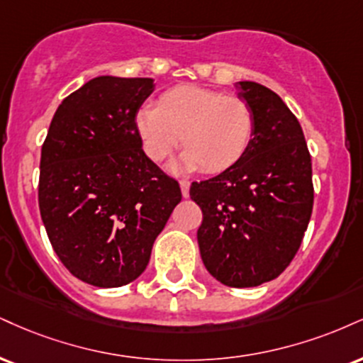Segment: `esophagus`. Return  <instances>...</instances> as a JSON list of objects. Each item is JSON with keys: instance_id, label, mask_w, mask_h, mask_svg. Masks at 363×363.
I'll use <instances>...</instances> for the list:
<instances>
[{"instance_id": "34e87169", "label": "esophagus", "mask_w": 363, "mask_h": 363, "mask_svg": "<svg viewBox=\"0 0 363 363\" xmlns=\"http://www.w3.org/2000/svg\"><path fill=\"white\" fill-rule=\"evenodd\" d=\"M179 184H181L182 196H184V198H187V196H189V186H191V182H189V181H181V182H179Z\"/></svg>"}]
</instances>
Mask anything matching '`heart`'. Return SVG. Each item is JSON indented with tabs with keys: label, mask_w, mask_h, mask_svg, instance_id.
I'll return each mask as SVG.
<instances>
[{
	"label": "heart",
	"mask_w": 363,
	"mask_h": 363,
	"mask_svg": "<svg viewBox=\"0 0 363 363\" xmlns=\"http://www.w3.org/2000/svg\"><path fill=\"white\" fill-rule=\"evenodd\" d=\"M140 143L154 162H162L179 145L186 148L172 170L220 172L238 162L250 147L255 116L238 96H225L198 86L165 91L159 106L143 104L135 116Z\"/></svg>",
	"instance_id": "heart-1"
}]
</instances>
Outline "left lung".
<instances>
[{
	"instance_id": "8db88e82",
	"label": "left lung",
	"mask_w": 363,
	"mask_h": 363,
	"mask_svg": "<svg viewBox=\"0 0 363 363\" xmlns=\"http://www.w3.org/2000/svg\"><path fill=\"white\" fill-rule=\"evenodd\" d=\"M255 132L242 159L189 196L203 211L198 245L204 267L230 287H255L281 276L303 242L313 211V170L298 118L281 96L237 82Z\"/></svg>"
}]
</instances>
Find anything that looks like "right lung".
I'll return each mask as SVG.
<instances>
[{
	"label": "right lung",
	"mask_w": 363,
	"mask_h": 363,
	"mask_svg": "<svg viewBox=\"0 0 363 363\" xmlns=\"http://www.w3.org/2000/svg\"><path fill=\"white\" fill-rule=\"evenodd\" d=\"M150 77L99 76L57 108L42 145L38 206L54 250L96 287L135 281L181 203L177 181L143 152L135 116Z\"/></svg>",
	"instance_id": "obj_1"
}]
</instances>
